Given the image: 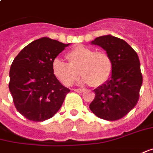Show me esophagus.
I'll use <instances>...</instances> for the list:
<instances>
[{
  "instance_id": "esophagus-1",
  "label": "esophagus",
  "mask_w": 153,
  "mask_h": 153,
  "mask_svg": "<svg viewBox=\"0 0 153 153\" xmlns=\"http://www.w3.org/2000/svg\"><path fill=\"white\" fill-rule=\"evenodd\" d=\"M74 91L75 92H79V93H82L85 91V90H84V89H74Z\"/></svg>"
}]
</instances>
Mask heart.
<instances>
[{
	"label": "heart",
	"instance_id": "1",
	"mask_svg": "<svg viewBox=\"0 0 153 153\" xmlns=\"http://www.w3.org/2000/svg\"><path fill=\"white\" fill-rule=\"evenodd\" d=\"M66 58L68 62L56 58L51 65L54 76L63 85H72L79 76V71L83 76L82 81L93 87L105 85L113 75V59L107 52L77 45L67 53Z\"/></svg>",
	"mask_w": 153,
	"mask_h": 153
}]
</instances>
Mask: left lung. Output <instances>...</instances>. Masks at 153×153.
<instances>
[{"label":"left lung","mask_w":153,"mask_h":153,"mask_svg":"<svg viewBox=\"0 0 153 153\" xmlns=\"http://www.w3.org/2000/svg\"><path fill=\"white\" fill-rule=\"evenodd\" d=\"M107 51L113 62V74L105 85L97 88L90 109L100 119L114 121L124 118L135 107L142 85L139 57L124 40L112 35L91 42Z\"/></svg>","instance_id":"1"}]
</instances>
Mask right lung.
<instances>
[{"mask_svg":"<svg viewBox=\"0 0 153 153\" xmlns=\"http://www.w3.org/2000/svg\"><path fill=\"white\" fill-rule=\"evenodd\" d=\"M69 44L46 37L26 45L10 68L9 90L15 108L30 121L52 118L70 91L52 73V62Z\"/></svg>","mask_w":153,"mask_h":153,"instance_id":"obj_1","label":"right lung"}]
</instances>
